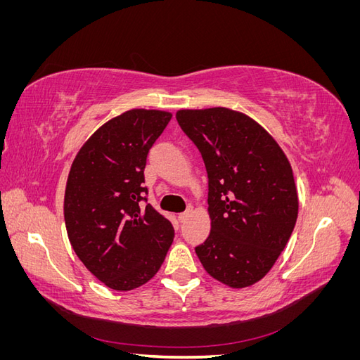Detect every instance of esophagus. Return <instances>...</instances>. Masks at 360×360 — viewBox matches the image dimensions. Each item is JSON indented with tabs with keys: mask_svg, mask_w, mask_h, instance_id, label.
Listing matches in <instances>:
<instances>
[{
	"mask_svg": "<svg viewBox=\"0 0 360 360\" xmlns=\"http://www.w3.org/2000/svg\"><path fill=\"white\" fill-rule=\"evenodd\" d=\"M191 216V210H188V212H184V213H180L179 214V221L180 222H184V221H186L188 219V217Z\"/></svg>",
	"mask_w": 360,
	"mask_h": 360,
	"instance_id": "esophagus-1",
	"label": "esophagus"
}]
</instances>
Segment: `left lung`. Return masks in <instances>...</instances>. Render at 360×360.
I'll list each match as a JSON object with an SVG mask.
<instances>
[{"mask_svg": "<svg viewBox=\"0 0 360 360\" xmlns=\"http://www.w3.org/2000/svg\"><path fill=\"white\" fill-rule=\"evenodd\" d=\"M176 118L209 176L212 230L195 252L224 285H254L274 267L297 221L290 160L275 138L240 111L179 110Z\"/></svg>", "mask_w": 360, "mask_h": 360, "instance_id": "8db88e82", "label": "left lung"}]
</instances>
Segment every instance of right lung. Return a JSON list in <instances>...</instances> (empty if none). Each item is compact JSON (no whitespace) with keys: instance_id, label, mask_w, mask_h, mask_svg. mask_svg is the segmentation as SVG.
Returning <instances> with one entry per match:
<instances>
[{"instance_id":"1","label":"right lung","mask_w":360,"mask_h":360,"mask_svg":"<svg viewBox=\"0 0 360 360\" xmlns=\"http://www.w3.org/2000/svg\"><path fill=\"white\" fill-rule=\"evenodd\" d=\"M172 114L130 110L108 120L76 153L64 192V222L84 266L106 287L130 291L160 269L172 224L141 205L150 147Z\"/></svg>"}]
</instances>
